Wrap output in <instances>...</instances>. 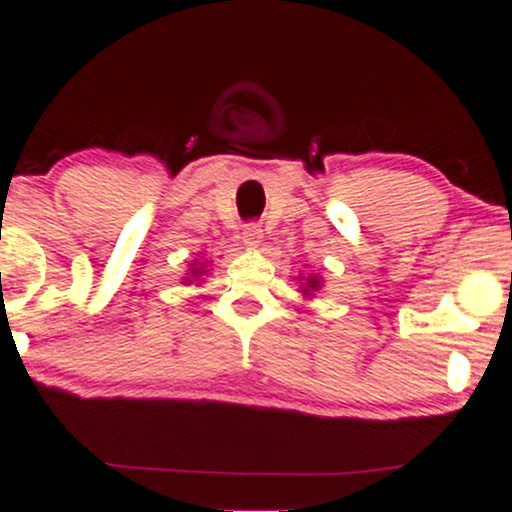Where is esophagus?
Segmentation results:
<instances>
[{"label":"esophagus","mask_w":512,"mask_h":512,"mask_svg":"<svg viewBox=\"0 0 512 512\" xmlns=\"http://www.w3.org/2000/svg\"><path fill=\"white\" fill-rule=\"evenodd\" d=\"M242 242H245L247 247H257L262 242V228L257 223H247L245 228H242Z\"/></svg>","instance_id":"1"}]
</instances>
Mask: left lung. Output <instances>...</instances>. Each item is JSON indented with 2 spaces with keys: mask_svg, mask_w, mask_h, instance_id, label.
I'll list each match as a JSON object with an SVG mask.
<instances>
[{
  "mask_svg": "<svg viewBox=\"0 0 512 512\" xmlns=\"http://www.w3.org/2000/svg\"><path fill=\"white\" fill-rule=\"evenodd\" d=\"M319 289H321V277H316V274H309V277L304 279V284H301V294H306V297H311V292H319Z\"/></svg>",
  "mask_w": 512,
  "mask_h": 512,
  "instance_id": "left-lung-1",
  "label": "left lung"
}]
</instances>
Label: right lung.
<instances>
[{
  "instance_id": "1",
  "label": "right lung",
  "mask_w": 512,
  "mask_h": 512,
  "mask_svg": "<svg viewBox=\"0 0 512 512\" xmlns=\"http://www.w3.org/2000/svg\"><path fill=\"white\" fill-rule=\"evenodd\" d=\"M203 267H206V265H201V262H193V265H191V272H188V274H191V277H193V279H198V277H201V274H203V272H206V270H203ZM186 282H188V284H191V279H188V277H186Z\"/></svg>"
}]
</instances>
